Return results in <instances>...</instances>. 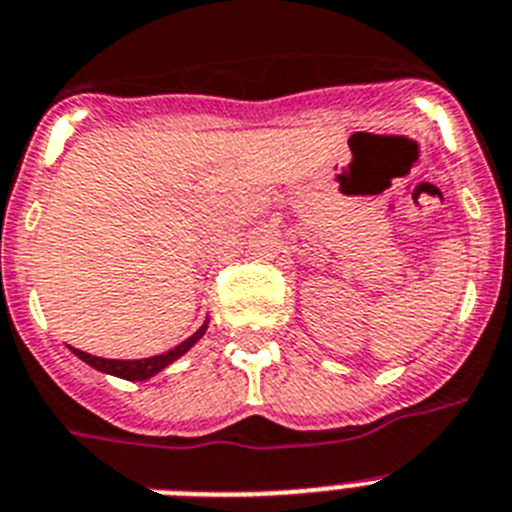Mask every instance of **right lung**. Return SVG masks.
<instances>
[{"mask_svg": "<svg viewBox=\"0 0 512 512\" xmlns=\"http://www.w3.org/2000/svg\"><path fill=\"white\" fill-rule=\"evenodd\" d=\"M205 330H208V320H205L203 325H200V330H197V333H192L187 341H182L171 351H163V354H158V356H148V359H103V356H90L80 349H72V354H75L77 359H83V362L90 364L93 369H98V372L122 377V380L140 382V380H150V377L158 375L161 369L169 367L171 362H176L179 356L187 354V351H190L192 346H195V343L205 336Z\"/></svg>", "mask_w": 512, "mask_h": 512, "instance_id": "right-lung-1", "label": "right lung"}]
</instances>
